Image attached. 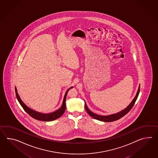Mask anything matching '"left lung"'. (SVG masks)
<instances>
[{
    "label": "left lung",
    "mask_w": 158,
    "mask_h": 158,
    "mask_svg": "<svg viewBox=\"0 0 158 158\" xmlns=\"http://www.w3.org/2000/svg\"><path fill=\"white\" fill-rule=\"evenodd\" d=\"M139 91H140V86L139 87L138 90V92L136 93V96H135L133 100L131 102V103L129 104V106H128L125 109H124L122 111L119 112H118L116 114H114L108 116H102L96 115V114L93 113V112H92L89 110L88 107H87V105H86V103H85V108L86 111L87 112V113L89 114V115L91 116V117H93V118L95 119L99 120H100V121L106 122H110L115 121V120H117L119 119H120L121 118H122L125 115H126L127 113L131 110V108L133 107L134 105L135 104V102H136V100L138 97Z\"/></svg>",
    "instance_id": "8db88e82"
}]
</instances>
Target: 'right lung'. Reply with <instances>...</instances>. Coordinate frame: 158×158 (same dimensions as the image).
I'll list each match as a JSON object with an SVG mask.
<instances>
[{
	"label": "right lung",
	"mask_w": 158,
	"mask_h": 158,
	"mask_svg": "<svg viewBox=\"0 0 158 158\" xmlns=\"http://www.w3.org/2000/svg\"><path fill=\"white\" fill-rule=\"evenodd\" d=\"M73 88V87L69 88L65 94V95L63 99V103L61 107L59 109H58V110H56V111L53 112L52 113L50 114H42V113H40L38 112L35 111L34 110H32L31 108L28 107L26 104L23 103V102L21 100L20 98L18 93L17 92V89L15 87V93L16 96L17 98V99L18 100V102H19L20 104L22 106V107H23L24 110L27 112V114L31 116V117H32L33 118H34L35 119L39 120H42L44 122H48V121H52L56 119L59 118H60L61 116L64 114V112L65 111V108H66V105H65V99H66V96L67 95V93L69 92V89H71Z\"/></svg>",
	"instance_id": "right-lung-1"
}]
</instances>
